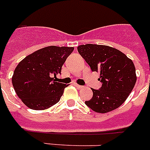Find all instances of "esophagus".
Returning <instances> with one entry per match:
<instances>
[{
  "instance_id": "esophagus-1",
  "label": "esophagus",
  "mask_w": 150,
  "mask_h": 150,
  "mask_svg": "<svg viewBox=\"0 0 150 150\" xmlns=\"http://www.w3.org/2000/svg\"><path fill=\"white\" fill-rule=\"evenodd\" d=\"M75 86H76V87L77 88V89H83V88L84 87L83 86H80V85H78V84H75Z\"/></svg>"
}]
</instances>
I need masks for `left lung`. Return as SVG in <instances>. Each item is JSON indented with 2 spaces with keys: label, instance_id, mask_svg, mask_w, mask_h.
Masks as SVG:
<instances>
[{
  "label": "left lung",
  "instance_id": "obj_1",
  "mask_svg": "<svg viewBox=\"0 0 150 150\" xmlns=\"http://www.w3.org/2000/svg\"><path fill=\"white\" fill-rule=\"evenodd\" d=\"M78 52L90 67L100 74L102 86L92 89L93 98L86 105L94 112L106 113L125 102L136 83L134 63L116 48L101 45L86 44L77 47Z\"/></svg>",
  "mask_w": 150,
  "mask_h": 150
}]
</instances>
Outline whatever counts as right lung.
I'll use <instances>...</instances> for the list:
<instances>
[{
	"label": "right lung",
	"mask_w": 150,
	"mask_h": 150,
	"mask_svg": "<svg viewBox=\"0 0 150 150\" xmlns=\"http://www.w3.org/2000/svg\"><path fill=\"white\" fill-rule=\"evenodd\" d=\"M74 48L48 46L25 57L14 70L12 83L18 97L33 110L50 108L59 102L66 84L56 80Z\"/></svg>",
	"instance_id": "right-lung-1"
}]
</instances>
